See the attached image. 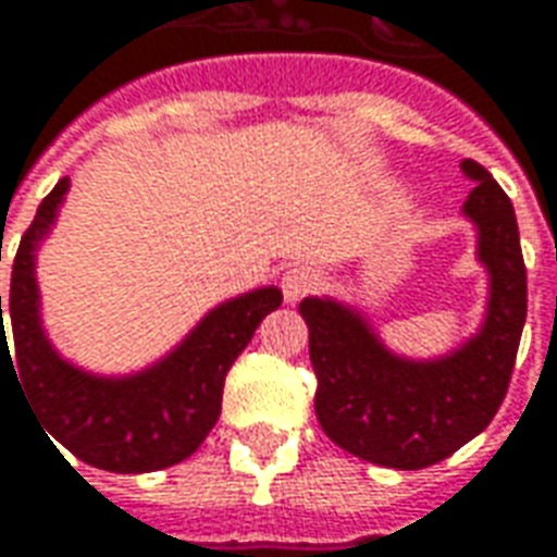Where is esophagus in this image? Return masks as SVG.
I'll use <instances>...</instances> for the list:
<instances>
[{
	"label": "esophagus",
	"mask_w": 557,
	"mask_h": 557,
	"mask_svg": "<svg viewBox=\"0 0 557 557\" xmlns=\"http://www.w3.org/2000/svg\"><path fill=\"white\" fill-rule=\"evenodd\" d=\"M315 286H319V274L310 265H292L283 274V295H286L289 304H298L301 298H307L310 292H315Z\"/></svg>",
	"instance_id": "esophagus-1"
}]
</instances>
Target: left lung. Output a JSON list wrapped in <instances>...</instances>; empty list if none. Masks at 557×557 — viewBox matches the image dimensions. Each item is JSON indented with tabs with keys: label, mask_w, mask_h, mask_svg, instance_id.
I'll return each instance as SVG.
<instances>
[{
	"label": "left lung",
	"mask_w": 557,
	"mask_h": 557,
	"mask_svg": "<svg viewBox=\"0 0 557 557\" xmlns=\"http://www.w3.org/2000/svg\"><path fill=\"white\" fill-rule=\"evenodd\" d=\"M466 218L478 226V259L490 271L486 319L471 339L435 361L399 358L358 310L304 298L315 370V418L343 450L375 466H435L490 426L513 375L528 313V280L513 202L478 160Z\"/></svg>",
	"instance_id": "left-lung-1"
}]
</instances>
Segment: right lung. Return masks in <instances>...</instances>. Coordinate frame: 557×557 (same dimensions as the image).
Here are the masks:
<instances>
[{
    "mask_svg": "<svg viewBox=\"0 0 557 557\" xmlns=\"http://www.w3.org/2000/svg\"><path fill=\"white\" fill-rule=\"evenodd\" d=\"M67 187V178H62L44 196L32 226L20 238L8 301L14 355L8 349L0 295V363L5 358L11 370L18 367L14 375L26 387L44 430L77 459L115 474L170 468L194 454L218 423L226 373L259 322L277 310L283 292L265 286L220 304L182 346L143 373L122 379L86 373L50 346L35 283V250L55 223Z\"/></svg>",
    "mask_w": 557,
    "mask_h": 557,
    "instance_id": "right-lung-1",
    "label": "right lung"
}]
</instances>
